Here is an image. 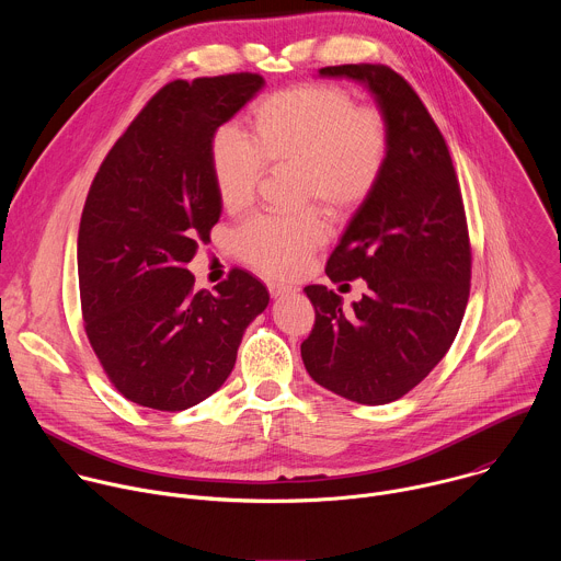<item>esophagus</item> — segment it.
<instances>
[{"instance_id":"34e87169","label":"esophagus","mask_w":561,"mask_h":561,"mask_svg":"<svg viewBox=\"0 0 561 561\" xmlns=\"http://www.w3.org/2000/svg\"><path fill=\"white\" fill-rule=\"evenodd\" d=\"M268 293L271 297H286V295H293L295 288L293 286H286V284H268Z\"/></svg>"}]
</instances>
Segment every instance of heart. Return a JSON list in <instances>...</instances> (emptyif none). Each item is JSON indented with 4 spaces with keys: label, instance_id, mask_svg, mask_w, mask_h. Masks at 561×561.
<instances>
[{
    "label": "heart",
    "instance_id": "obj_1",
    "mask_svg": "<svg viewBox=\"0 0 561 561\" xmlns=\"http://www.w3.org/2000/svg\"><path fill=\"white\" fill-rule=\"evenodd\" d=\"M390 159V126L375 106L337 84H299L257 100L249 137L219 128L208 148L210 175L224 210L251 206L264 167L297 169V204L319 202L333 217L357 213L377 191ZM327 242L317 210L260 215L232 237L237 255L273 277L299 275Z\"/></svg>",
    "mask_w": 561,
    "mask_h": 561
}]
</instances>
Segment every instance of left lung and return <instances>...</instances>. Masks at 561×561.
<instances>
[{
    "label": "left lung",
    "instance_id": "left-lung-1",
    "mask_svg": "<svg viewBox=\"0 0 561 561\" xmlns=\"http://www.w3.org/2000/svg\"><path fill=\"white\" fill-rule=\"evenodd\" d=\"M366 84L390 126V159L375 195L333 251L331 282L366 279L344 308L306 286L314 327L301 342L308 375L351 402L381 407L413 390L448 353L470 293V239L444 135L407 79L383 64L319 68Z\"/></svg>",
    "mask_w": 561,
    "mask_h": 561
}]
</instances>
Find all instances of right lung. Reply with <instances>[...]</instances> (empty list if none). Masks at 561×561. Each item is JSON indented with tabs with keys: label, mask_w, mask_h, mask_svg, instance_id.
Masks as SVG:
<instances>
[{
	"label": "right lung",
	"mask_w": 561,
	"mask_h": 561,
	"mask_svg": "<svg viewBox=\"0 0 561 561\" xmlns=\"http://www.w3.org/2000/svg\"><path fill=\"white\" fill-rule=\"evenodd\" d=\"M264 87L257 72L175 79L159 89L102 162L77 237L87 337L130 402L178 413L230 375L266 286L232 268L195 293L186 268L221 215L208 148Z\"/></svg>",
	"instance_id": "1"
}]
</instances>
